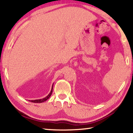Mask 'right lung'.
<instances>
[{"label": "right lung", "instance_id": "obj_1", "mask_svg": "<svg viewBox=\"0 0 133 133\" xmlns=\"http://www.w3.org/2000/svg\"><path fill=\"white\" fill-rule=\"evenodd\" d=\"M52 91H53V85H52V89H51V91L50 93L49 94V95L47 96L46 97H45L43 99H36V100H32V101H29L30 102H33V103H42V102H44L46 101L47 100H48L49 98L50 97L51 95H52Z\"/></svg>", "mask_w": 133, "mask_h": 133}]
</instances>
